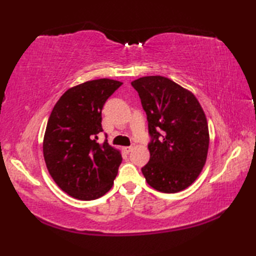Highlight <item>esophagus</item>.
I'll list each match as a JSON object with an SVG mask.
<instances>
[{"label":"esophagus","instance_id":"esophagus-1","mask_svg":"<svg viewBox=\"0 0 256 256\" xmlns=\"http://www.w3.org/2000/svg\"><path fill=\"white\" fill-rule=\"evenodd\" d=\"M134 148V146L131 145V146H125V148H123V150L125 152V153H130L132 150Z\"/></svg>","mask_w":256,"mask_h":256}]
</instances>
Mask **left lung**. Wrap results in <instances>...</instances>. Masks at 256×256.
Instances as JSON below:
<instances>
[{
    "mask_svg": "<svg viewBox=\"0 0 256 256\" xmlns=\"http://www.w3.org/2000/svg\"><path fill=\"white\" fill-rule=\"evenodd\" d=\"M148 116L150 162L142 168L157 192L174 194L200 175L209 148L206 114L192 91L162 76L132 81Z\"/></svg>",
    "mask_w": 256,
    "mask_h": 256,
    "instance_id": "obj_1",
    "label": "left lung"
}]
</instances>
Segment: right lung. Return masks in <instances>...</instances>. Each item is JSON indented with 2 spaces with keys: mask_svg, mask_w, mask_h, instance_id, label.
<instances>
[{
  "mask_svg": "<svg viewBox=\"0 0 256 256\" xmlns=\"http://www.w3.org/2000/svg\"><path fill=\"white\" fill-rule=\"evenodd\" d=\"M121 81L96 79L68 89L48 118L42 153L50 176L62 192L79 200H94L113 186L121 152L108 142L96 143L102 132L101 111Z\"/></svg>",
  "mask_w": 256,
  "mask_h": 256,
  "instance_id": "1",
  "label": "right lung"
}]
</instances>
